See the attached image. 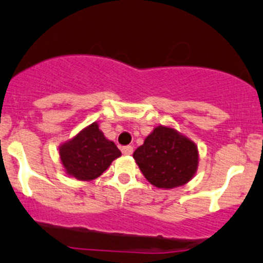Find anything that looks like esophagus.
I'll return each instance as SVG.
<instances>
[{
  "instance_id": "1",
  "label": "esophagus",
  "mask_w": 263,
  "mask_h": 263,
  "mask_svg": "<svg viewBox=\"0 0 263 263\" xmlns=\"http://www.w3.org/2000/svg\"><path fill=\"white\" fill-rule=\"evenodd\" d=\"M121 152H123V154H125V155H130V154H133V146L132 145L123 146V148H121Z\"/></svg>"
}]
</instances>
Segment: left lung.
Listing matches in <instances>:
<instances>
[{"label": "left lung", "instance_id": "1", "mask_svg": "<svg viewBox=\"0 0 263 263\" xmlns=\"http://www.w3.org/2000/svg\"><path fill=\"white\" fill-rule=\"evenodd\" d=\"M133 157L148 182L158 188L185 184L198 165V151L194 143L165 126L155 128Z\"/></svg>", "mask_w": 263, "mask_h": 263}]
</instances>
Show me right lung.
Returning <instances> with one entry per match:
<instances>
[{
    "mask_svg": "<svg viewBox=\"0 0 263 263\" xmlns=\"http://www.w3.org/2000/svg\"><path fill=\"white\" fill-rule=\"evenodd\" d=\"M121 153L92 123L60 148L61 162L70 176L79 180H91L103 174Z\"/></svg>",
    "mask_w": 263,
    "mask_h": 263,
    "instance_id": "obj_1",
    "label": "right lung"
}]
</instances>
